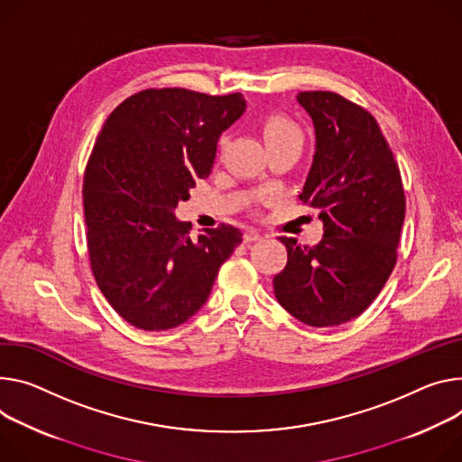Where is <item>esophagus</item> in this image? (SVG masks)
Segmentation results:
<instances>
[{"label":"esophagus","mask_w":462,"mask_h":462,"mask_svg":"<svg viewBox=\"0 0 462 462\" xmlns=\"http://www.w3.org/2000/svg\"><path fill=\"white\" fill-rule=\"evenodd\" d=\"M258 239H262V236H260L256 230H246V232L243 234V241H245V243H254V241H258Z\"/></svg>","instance_id":"esophagus-1"}]
</instances>
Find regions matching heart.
I'll use <instances>...</instances> for the list:
<instances>
[{
  "mask_svg": "<svg viewBox=\"0 0 462 462\" xmlns=\"http://www.w3.org/2000/svg\"><path fill=\"white\" fill-rule=\"evenodd\" d=\"M262 133L267 145L282 142H300L304 140L300 125L285 114H271L262 125Z\"/></svg>",
  "mask_w": 462,
  "mask_h": 462,
  "instance_id": "heart-1",
  "label": "heart"
}]
</instances>
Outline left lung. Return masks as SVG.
Returning a JSON list of instances; mask_svg holds the SVG:
<instances>
[{"mask_svg": "<svg viewBox=\"0 0 462 462\" xmlns=\"http://www.w3.org/2000/svg\"><path fill=\"white\" fill-rule=\"evenodd\" d=\"M317 151L300 200L319 209L322 239L280 237L287 263L274 276L280 306L315 328L359 317L380 295L396 258L405 195L394 154L363 106L333 92H300Z\"/></svg>", "mask_w": 462, "mask_h": 462, "instance_id": "1", "label": "left lung"}]
</instances>
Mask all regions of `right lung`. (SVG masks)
I'll return each instance as SVG.
<instances>
[{"instance_id": "1", "label": "right lung", "mask_w": 462, "mask_h": 462, "mask_svg": "<svg viewBox=\"0 0 462 462\" xmlns=\"http://www.w3.org/2000/svg\"><path fill=\"white\" fill-rule=\"evenodd\" d=\"M245 108L241 94L149 88L106 117L82 204L94 278L129 324L162 331L186 322L243 241L232 225L204 228L193 241L175 208L212 171L219 136Z\"/></svg>"}]
</instances>
